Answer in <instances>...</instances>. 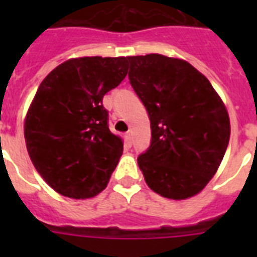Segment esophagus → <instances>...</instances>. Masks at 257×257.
I'll use <instances>...</instances> for the list:
<instances>
[{
    "mask_svg": "<svg viewBox=\"0 0 257 257\" xmlns=\"http://www.w3.org/2000/svg\"><path fill=\"white\" fill-rule=\"evenodd\" d=\"M124 143H126L127 147H130L131 143H133V138H131V134L130 133H126L124 134Z\"/></svg>",
    "mask_w": 257,
    "mask_h": 257,
    "instance_id": "1",
    "label": "esophagus"
}]
</instances>
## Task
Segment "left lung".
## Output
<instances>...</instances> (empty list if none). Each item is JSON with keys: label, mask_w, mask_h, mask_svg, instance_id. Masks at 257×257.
Segmentation results:
<instances>
[{"label": "left lung", "mask_w": 257, "mask_h": 257, "mask_svg": "<svg viewBox=\"0 0 257 257\" xmlns=\"http://www.w3.org/2000/svg\"><path fill=\"white\" fill-rule=\"evenodd\" d=\"M131 86L151 119L152 143L138 165L157 194L175 201L205 189L221 163L230 121L203 74L179 58L128 56Z\"/></svg>", "instance_id": "1"}]
</instances>
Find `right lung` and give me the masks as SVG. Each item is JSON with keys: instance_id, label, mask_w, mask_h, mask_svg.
I'll return each instance as SVG.
<instances>
[{"instance_id": "obj_1", "label": "right lung", "mask_w": 257, "mask_h": 257, "mask_svg": "<svg viewBox=\"0 0 257 257\" xmlns=\"http://www.w3.org/2000/svg\"><path fill=\"white\" fill-rule=\"evenodd\" d=\"M127 64L124 56L73 58L38 86L24 139L35 169L61 196L91 198L108 185L123 140L109 131L103 97L122 82Z\"/></svg>"}]
</instances>
